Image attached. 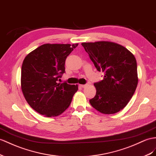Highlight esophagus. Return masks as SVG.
Instances as JSON below:
<instances>
[{"label": "esophagus", "instance_id": "esophagus-1", "mask_svg": "<svg viewBox=\"0 0 156 156\" xmlns=\"http://www.w3.org/2000/svg\"><path fill=\"white\" fill-rule=\"evenodd\" d=\"M87 86V84H80V87H82V88H83V87H85L86 86Z\"/></svg>", "mask_w": 156, "mask_h": 156}]
</instances>
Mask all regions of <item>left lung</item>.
<instances>
[{"instance_id":"obj_1","label":"left lung","mask_w":156,"mask_h":156,"mask_svg":"<svg viewBox=\"0 0 156 156\" xmlns=\"http://www.w3.org/2000/svg\"><path fill=\"white\" fill-rule=\"evenodd\" d=\"M103 80L94 83L95 97L90 99L94 109L103 114L117 113L125 107L138 84L137 64L134 56L123 46L108 41L82 43Z\"/></svg>"}]
</instances>
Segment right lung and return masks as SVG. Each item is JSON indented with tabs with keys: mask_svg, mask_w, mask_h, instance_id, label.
<instances>
[{
	"mask_svg": "<svg viewBox=\"0 0 156 156\" xmlns=\"http://www.w3.org/2000/svg\"><path fill=\"white\" fill-rule=\"evenodd\" d=\"M78 44H44L26 56L21 71V86L28 104L47 117L63 113L70 105L78 85L58 83L65 73L68 56Z\"/></svg>",
	"mask_w": 156,
	"mask_h": 156,
	"instance_id": "obj_1",
	"label": "right lung"
}]
</instances>
